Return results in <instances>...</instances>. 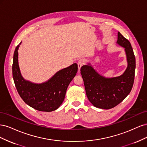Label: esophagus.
Segmentation results:
<instances>
[{
    "mask_svg": "<svg viewBox=\"0 0 147 147\" xmlns=\"http://www.w3.org/2000/svg\"><path fill=\"white\" fill-rule=\"evenodd\" d=\"M77 64H78V70H80V68L82 67L83 65V64H84V61L83 59L78 60V63H77Z\"/></svg>",
    "mask_w": 147,
    "mask_h": 147,
    "instance_id": "34e87169",
    "label": "esophagus"
}]
</instances>
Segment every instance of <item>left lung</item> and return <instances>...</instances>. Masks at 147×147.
<instances>
[{
  "instance_id": "8db88e82",
  "label": "left lung",
  "mask_w": 147,
  "mask_h": 147,
  "mask_svg": "<svg viewBox=\"0 0 147 147\" xmlns=\"http://www.w3.org/2000/svg\"><path fill=\"white\" fill-rule=\"evenodd\" d=\"M119 45L125 50L127 67L123 75L113 78H105L99 75L90 64L80 69L88 100L96 107L110 109L121 102L129 94L135 77L136 58L131 43L118 32Z\"/></svg>"
}]
</instances>
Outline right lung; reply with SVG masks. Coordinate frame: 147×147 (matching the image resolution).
<instances>
[{"label":"right lung","mask_w":147,"mask_h":147,"mask_svg":"<svg viewBox=\"0 0 147 147\" xmlns=\"http://www.w3.org/2000/svg\"><path fill=\"white\" fill-rule=\"evenodd\" d=\"M18 45L13 55V78L21 99L31 107L41 112H52L58 109L65 98L69 83L76 75V63L58 71L49 80L40 84L33 83L21 76L18 65Z\"/></svg>","instance_id":"1"}]
</instances>
